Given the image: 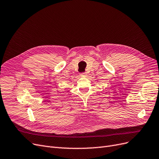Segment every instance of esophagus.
Listing matches in <instances>:
<instances>
[{"instance_id": "34e87169", "label": "esophagus", "mask_w": 159, "mask_h": 159, "mask_svg": "<svg viewBox=\"0 0 159 159\" xmlns=\"http://www.w3.org/2000/svg\"><path fill=\"white\" fill-rule=\"evenodd\" d=\"M86 75H87V73H86V72H81V73H80V76H82V77H83V76H86Z\"/></svg>"}]
</instances>
